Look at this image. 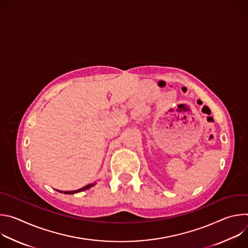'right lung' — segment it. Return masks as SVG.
I'll list each match as a JSON object with an SVG mask.
<instances>
[{"label": "right lung", "instance_id": "add662e5", "mask_svg": "<svg viewBox=\"0 0 248 248\" xmlns=\"http://www.w3.org/2000/svg\"><path fill=\"white\" fill-rule=\"evenodd\" d=\"M93 186H95V184H91V185H88V186H84V187H81L80 189H78V190H74V191H61V190H58V191H59V192H61V193H64V194H74V193H78V192H80V191L86 190V189H88V188L92 187Z\"/></svg>", "mask_w": 248, "mask_h": 248}]
</instances>
